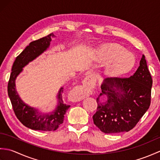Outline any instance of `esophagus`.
Returning a JSON list of instances; mask_svg holds the SVG:
<instances>
[{"label": "esophagus", "mask_w": 160, "mask_h": 160, "mask_svg": "<svg viewBox=\"0 0 160 160\" xmlns=\"http://www.w3.org/2000/svg\"><path fill=\"white\" fill-rule=\"evenodd\" d=\"M93 79V75L90 74V75H89V76H87L86 77L85 80H84V84H89ZM75 99H76L77 101H79V100H81V98L79 96H77L76 98H75Z\"/></svg>", "instance_id": "34e87169"}]
</instances>
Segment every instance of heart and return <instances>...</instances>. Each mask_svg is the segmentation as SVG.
I'll use <instances>...</instances> for the list:
<instances>
[{
	"label": "heart",
	"mask_w": 160,
	"mask_h": 160,
	"mask_svg": "<svg viewBox=\"0 0 160 160\" xmlns=\"http://www.w3.org/2000/svg\"><path fill=\"white\" fill-rule=\"evenodd\" d=\"M97 62L105 64L104 72L109 77H119L130 71L135 63L133 54L118 43H105L94 52Z\"/></svg>",
	"instance_id": "b5f03b06"
}]
</instances>
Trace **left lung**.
Instances as JSON below:
<instances>
[{"mask_svg": "<svg viewBox=\"0 0 160 160\" xmlns=\"http://www.w3.org/2000/svg\"><path fill=\"white\" fill-rule=\"evenodd\" d=\"M152 80L145 56L140 66L129 78H107L101 85L97 98V111L93 115L95 125L105 133L128 132L133 128L151 104ZM103 95L108 100L102 101Z\"/></svg>", "mask_w": 160, "mask_h": 160, "instance_id": "obj_1", "label": "left lung"}]
</instances>
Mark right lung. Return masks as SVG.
<instances>
[{"label":"right lung","mask_w":160,"mask_h":160,"mask_svg":"<svg viewBox=\"0 0 160 160\" xmlns=\"http://www.w3.org/2000/svg\"><path fill=\"white\" fill-rule=\"evenodd\" d=\"M53 33L43 38L34 40L16 57L12 68L8 86V96L17 118L26 127L33 130L51 131H55L62 123L64 115L70 105L64 103L62 93L63 88L61 87L58 93V105L56 109L47 113H40L36 108L29 107L20 99L16 90L15 80L22 72V68L29 62L36 59L49 48Z\"/></svg>","instance_id":"add662e5"}]
</instances>
